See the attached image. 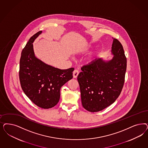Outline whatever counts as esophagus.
Returning <instances> with one entry per match:
<instances>
[{
	"label": "esophagus",
	"mask_w": 148,
	"mask_h": 148,
	"mask_svg": "<svg viewBox=\"0 0 148 148\" xmlns=\"http://www.w3.org/2000/svg\"><path fill=\"white\" fill-rule=\"evenodd\" d=\"M78 74H79L78 71L77 70H75L73 72V78H76L77 76H78Z\"/></svg>",
	"instance_id": "obj_1"
}]
</instances>
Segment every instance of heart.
Returning a JSON list of instances; mask_svg holds the SVG:
<instances>
[{
	"mask_svg": "<svg viewBox=\"0 0 148 148\" xmlns=\"http://www.w3.org/2000/svg\"><path fill=\"white\" fill-rule=\"evenodd\" d=\"M92 45H91L90 44L87 45L85 46L81 50V52L83 53H86L88 52L92 49ZM95 57L94 56H92V57H90L88 58L87 59V60H86V62H87L88 64H91V63L94 62L95 59Z\"/></svg>",
	"mask_w": 148,
	"mask_h": 148,
	"instance_id": "b5f03b06",
	"label": "heart"
}]
</instances>
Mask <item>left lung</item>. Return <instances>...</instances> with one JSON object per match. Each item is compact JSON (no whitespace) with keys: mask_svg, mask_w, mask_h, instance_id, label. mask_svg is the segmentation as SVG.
Here are the masks:
<instances>
[{"mask_svg":"<svg viewBox=\"0 0 148 148\" xmlns=\"http://www.w3.org/2000/svg\"><path fill=\"white\" fill-rule=\"evenodd\" d=\"M112 59L102 58L81 68L77 76L82 106L90 112L105 109L114 103L120 95L125 81L127 60L119 41L113 38Z\"/></svg>","mask_w":148,"mask_h":148,"instance_id":"obj_1","label":"left lung"}]
</instances>
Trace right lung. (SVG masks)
Here are the masks:
<instances>
[{"label": "right lung", "mask_w": 148, "mask_h": 148, "mask_svg": "<svg viewBox=\"0 0 148 148\" xmlns=\"http://www.w3.org/2000/svg\"><path fill=\"white\" fill-rule=\"evenodd\" d=\"M42 32L32 36L22 50L19 77L22 89L29 99L39 107L48 109L58 103L60 88L73 78L74 68L59 69L36 57L33 43Z\"/></svg>", "instance_id": "right-lung-1"}]
</instances>
